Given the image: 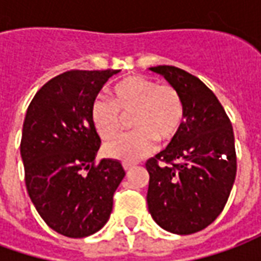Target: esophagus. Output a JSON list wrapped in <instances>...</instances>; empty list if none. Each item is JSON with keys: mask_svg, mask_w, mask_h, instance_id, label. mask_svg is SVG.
<instances>
[{"mask_svg": "<svg viewBox=\"0 0 261 261\" xmlns=\"http://www.w3.org/2000/svg\"><path fill=\"white\" fill-rule=\"evenodd\" d=\"M123 168H124L125 172H128V170H131L133 168H136V165L130 164V162H124V164H123Z\"/></svg>", "mask_w": 261, "mask_h": 261, "instance_id": "34e87169", "label": "esophagus"}]
</instances>
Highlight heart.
<instances>
[{"mask_svg": "<svg viewBox=\"0 0 261 261\" xmlns=\"http://www.w3.org/2000/svg\"><path fill=\"white\" fill-rule=\"evenodd\" d=\"M133 114V127L105 144L106 156L134 162L147 156L156 148V141H170L180 131L185 119V105L180 93L170 85L133 75L113 88L112 102L96 97L91 106V120L103 140L113 138L121 127V115Z\"/></svg>", "mask_w": 261, "mask_h": 261, "instance_id": "b5f03b06", "label": "heart"}]
</instances>
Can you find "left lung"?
Listing matches in <instances>:
<instances>
[{"instance_id":"1","label":"left lung","mask_w":261,"mask_h":261,"mask_svg":"<svg viewBox=\"0 0 261 261\" xmlns=\"http://www.w3.org/2000/svg\"><path fill=\"white\" fill-rule=\"evenodd\" d=\"M149 69L180 93L185 121L169 145L145 164L148 210L165 230L190 235L213 224L228 201L236 176L233 128L197 76L172 65Z\"/></svg>"}]
</instances>
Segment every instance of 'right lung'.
I'll list each match as a JSON object with an SVG mask.
<instances>
[{
  "label": "right lung",
  "instance_id": "1",
  "mask_svg": "<svg viewBox=\"0 0 261 261\" xmlns=\"http://www.w3.org/2000/svg\"><path fill=\"white\" fill-rule=\"evenodd\" d=\"M120 69L57 75L28 108L20 156L29 197L43 221L60 235L85 238L102 229L125 172L119 161L95 165L100 138L91 120L92 102Z\"/></svg>",
  "mask_w": 261,
  "mask_h": 261
}]
</instances>
